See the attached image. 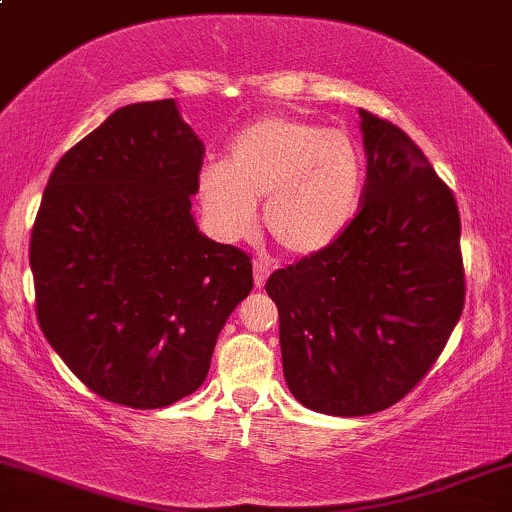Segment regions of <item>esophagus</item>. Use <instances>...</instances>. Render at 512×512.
I'll use <instances>...</instances> for the list:
<instances>
[{
  "instance_id": "esophagus-1",
  "label": "esophagus",
  "mask_w": 512,
  "mask_h": 512,
  "mask_svg": "<svg viewBox=\"0 0 512 512\" xmlns=\"http://www.w3.org/2000/svg\"><path fill=\"white\" fill-rule=\"evenodd\" d=\"M252 276H255L257 289H262L269 279V262L262 260V257H257V260L252 262Z\"/></svg>"
}]
</instances>
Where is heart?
I'll return each instance as SVG.
<instances>
[{
	"mask_svg": "<svg viewBox=\"0 0 512 512\" xmlns=\"http://www.w3.org/2000/svg\"><path fill=\"white\" fill-rule=\"evenodd\" d=\"M363 190L366 161L351 134L284 115L240 129L226 163H207L197 178L199 204L221 238H248L264 199L269 236L303 257L344 236Z\"/></svg>",
	"mask_w": 512,
	"mask_h": 512,
	"instance_id": "obj_1",
	"label": "heart"
}]
</instances>
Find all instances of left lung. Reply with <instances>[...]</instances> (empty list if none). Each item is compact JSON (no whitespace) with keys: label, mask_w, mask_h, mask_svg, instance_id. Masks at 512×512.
I'll use <instances>...</instances> for the list:
<instances>
[{"label":"left lung","mask_w":512,"mask_h":512,"mask_svg":"<svg viewBox=\"0 0 512 512\" xmlns=\"http://www.w3.org/2000/svg\"><path fill=\"white\" fill-rule=\"evenodd\" d=\"M368 156L356 219L332 248L276 269L284 378L303 407L366 416L409 395L464 308L460 211L424 151L358 110Z\"/></svg>","instance_id":"8db88e82"}]
</instances>
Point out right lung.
<instances>
[{
	"mask_svg": "<svg viewBox=\"0 0 512 512\" xmlns=\"http://www.w3.org/2000/svg\"><path fill=\"white\" fill-rule=\"evenodd\" d=\"M202 158L173 98L134 103L72 146L43 192L28 250L38 325L108 402L192 395L252 291L250 255L192 219Z\"/></svg>",
	"mask_w": 512,
	"mask_h": 512,
	"instance_id": "right-lung-1",
	"label": "right lung"
}]
</instances>
